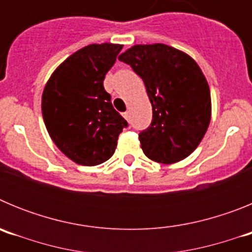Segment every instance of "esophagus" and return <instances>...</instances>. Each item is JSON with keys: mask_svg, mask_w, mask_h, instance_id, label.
Here are the masks:
<instances>
[{"mask_svg": "<svg viewBox=\"0 0 252 252\" xmlns=\"http://www.w3.org/2000/svg\"><path fill=\"white\" fill-rule=\"evenodd\" d=\"M124 117L127 120V121H130V112H128V111H126V112L124 113Z\"/></svg>", "mask_w": 252, "mask_h": 252, "instance_id": "1", "label": "esophagus"}]
</instances>
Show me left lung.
Here are the masks:
<instances>
[{"mask_svg": "<svg viewBox=\"0 0 252 252\" xmlns=\"http://www.w3.org/2000/svg\"><path fill=\"white\" fill-rule=\"evenodd\" d=\"M119 59L142 78L153 121L139 133L149 159L173 164L197 149L211 121V92L194 59L165 45H133Z\"/></svg>", "mask_w": 252, "mask_h": 252, "instance_id": "1", "label": "left lung"}]
</instances>
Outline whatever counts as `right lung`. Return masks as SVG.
Wrapping results in <instances>:
<instances>
[{
	"label": "right lung",
	"mask_w": 252,
	"mask_h": 252,
	"mask_svg": "<svg viewBox=\"0 0 252 252\" xmlns=\"http://www.w3.org/2000/svg\"><path fill=\"white\" fill-rule=\"evenodd\" d=\"M120 44H91L60 64L46 82L41 112L46 130L62 153L79 165L94 166L113 155L127 121L104 91L106 73Z\"/></svg>",
	"instance_id": "right-lung-1"
}]
</instances>
